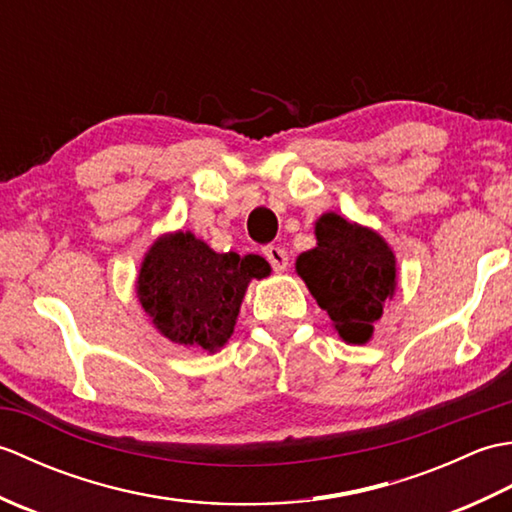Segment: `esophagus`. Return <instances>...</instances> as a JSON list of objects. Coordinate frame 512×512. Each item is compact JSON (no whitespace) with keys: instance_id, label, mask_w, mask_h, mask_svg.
Returning a JSON list of instances; mask_svg holds the SVG:
<instances>
[{"instance_id":"obj_1","label":"esophagus","mask_w":512,"mask_h":512,"mask_svg":"<svg viewBox=\"0 0 512 512\" xmlns=\"http://www.w3.org/2000/svg\"><path fill=\"white\" fill-rule=\"evenodd\" d=\"M264 257L270 262V266H273L275 270H286L288 266V253L281 246H266L264 248Z\"/></svg>"}]
</instances>
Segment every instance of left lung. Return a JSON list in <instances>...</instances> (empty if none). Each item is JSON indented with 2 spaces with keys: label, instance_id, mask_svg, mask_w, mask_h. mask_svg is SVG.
<instances>
[{
  "label": "left lung",
  "instance_id": "obj_1",
  "mask_svg": "<svg viewBox=\"0 0 512 512\" xmlns=\"http://www.w3.org/2000/svg\"><path fill=\"white\" fill-rule=\"evenodd\" d=\"M297 273L341 339L354 345L369 341L396 288V259L383 237L336 213L317 222V246L299 255Z\"/></svg>",
  "mask_w": 512,
  "mask_h": 512
}]
</instances>
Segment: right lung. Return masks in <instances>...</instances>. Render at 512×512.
<instances>
[{
    "mask_svg": "<svg viewBox=\"0 0 512 512\" xmlns=\"http://www.w3.org/2000/svg\"><path fill=\"white\" fill-rule=\"evenodd\" d=\"M266 275L264 257L215 253L191 233H173L149 248L138 297L169 341L217 352L231 339L248 281Z\"/></svg>",
    "mask_w": 512,
    "mask_h": 512,
    "instance_id": "add662e5",
    "label": "right lung"
}]
</instances>
